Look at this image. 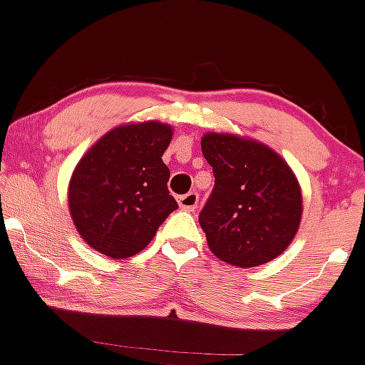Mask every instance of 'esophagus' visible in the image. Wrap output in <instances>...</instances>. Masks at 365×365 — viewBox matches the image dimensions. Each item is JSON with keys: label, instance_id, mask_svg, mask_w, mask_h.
<instances>
[{"label": "esophagus", "instance_id": "34e87169", "mask_svg": "<svg viewBox=\"0 0 365 365\" xmlns=\"http://www.w3.org/2000/svg\"><path fill=\"white\" fill-rule=\"evenodd\" d=\"M197 203H200V197H197L196 192H189L185 194V196L178 197V205L182 206L183 210H189V212H192L197 206Z\"/></svg>", "mask_w": 365, "mask_h": 365}]
</instances>
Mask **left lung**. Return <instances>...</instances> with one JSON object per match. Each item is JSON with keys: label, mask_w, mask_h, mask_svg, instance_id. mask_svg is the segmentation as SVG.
Segmentation results:
<instances>
[{"label": "left lung", "mask_w": 365, "mask_h": 365, "mask_svg": "<svg viewBox=\"0 0 365 365\" xmlns=\"http://www.w3.org/2000/svg\"><path fill=\"white\" fill-rule=\"evenodd\" d=\"M205 159L215 187L200 213L210 251L240 268L281 256L302 220V189L288 162L256 139L206 132Z\"/></svg>", "instance_id": "1"}]
</instances>
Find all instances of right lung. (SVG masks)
<instances>
[{
	"label": "right lung",
	"mask_w": 365,
	"mask_h": 365,
	"mask_svg": "<svg viewBox=\"0 0 365 365\" xmlns=\"http://www.w3.org/2000/svg\"><path fill=\"white\" fill-rule=\"evenodd\" d=\"M171 138L173 127L160 121L121 123L81 157L68 182V210L91 249L111 259L134 256L178 208L162 162Z\"/></svg>",
	"instance_id": "add662e5"
}]
</instances>
